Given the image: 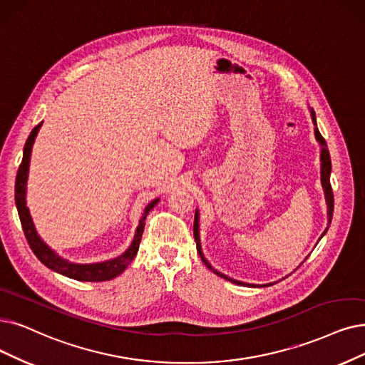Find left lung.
<instances>
[{
	"label": "left lung",
	"mask_w": 365,
	"mask_h": 365,
	"mask_svg": "<svg viewBox=\"0 0 365 365\" xmlns=\"http://www.w3.org/2000/svg\"><path fill=\"white\" fill-rule=\"evenodd\" d=\"M310 112H312V120H313V123H314V136H316V140L320 143V147H322V150H320V162H322V163H320V181H322L324 193H325V199H327V207H328V226H327V229L324 230L322 235H320V238H322V237L325 235V233H327L329 225H331L332 212H334V195H332V188H331V182H329V175H331V157H329V151H328V148H327V142H325V139L322 138V135H320L319 128H317V125H316V115H314V110L310 109ZM193 233H195V241H196V247H197V253H199L202 262H203V264H205L211 271H214L217 275H220V277H223V279H226V280H229V282H232V283H235V284H240V286L267 287V286H272V284H274V283H268V284H250V283H242V282H240V280H233V279H230V277H227V275H225V274H222V272H218L217 269H214V268L210 265V262L205 259V256H203V253H202L200 238H199V212H197V210H196V214H195ZM320 238H319V240H320ZM307 257H309V256H307ZM307 257H305V259H307ZM305 259H304V260H305Z\"/></svg>",
	"instance_id": "obj_1"
}]
</instances>
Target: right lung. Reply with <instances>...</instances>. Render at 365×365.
I'll list each match as a JSON object with an SVG mask.
<instances>
[{
  "label": "right lung",
  "instance_id": "add662e5",
  "mask_svg": "<svg viewBox=\"0 0 365 365\" xmlns=\"http://www.w3.org/2000/svg\"><path fill=\"white\" fill-rule=\"evenodd\" d=\"M41 127V123L33 128V132L28 136L25 147H24V157H22V163L18 169L16 175V184H14V200H16V208L18 214L21 218V225L25 233V238L30 244L33 253L37 256V259L41 262L43 265H46L49 269L66 275L68 279L73 280H79V282H106L112 280L115 277H118L132 262L139 250V244L140 238L143 233L145 227V218L150 214V211L158 203V197L150 202L147 208H145L139 226L136 227L135 238L130 244L128 249L120 255L118 257H113L105 262H97V264H73V262H68L63 259L61 256H58L52 249L41 241L38 237V233L36 230V226L33 223V218L30 214V210L26 207V180H28V169H30V158H31V151H33V143L36 140V136L38 133V130Z\"/></svg>",
  "mask_w": 365,
  "mask_h": 365
}]
</instances>
